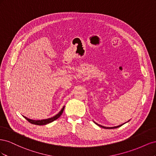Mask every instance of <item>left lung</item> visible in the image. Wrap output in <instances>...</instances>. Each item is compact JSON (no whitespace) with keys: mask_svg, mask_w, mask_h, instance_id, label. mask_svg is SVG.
Here are the masks:
<instances>
[{"mask_svg":"<svg viewBox=\"0 0 156 156\" xmlns=\"http://www.w3.org/2000/svg\"><path fill=\"white\" fill-rule=\"evenodd\" d=\"M127 122H129V121H127ZM94 123H95L96 124H97L98 126H99L100 127H103V128H105V129H114V128H117V127H120V126H122V125L123 124H121V125H119V126H115V127H105V126H101V125H100V124H97L96 122H94Z\"/></svg>","mask_w":156,"mask_h":156,"instance_id":"obj_1","label":"left lung"}]
</instances>
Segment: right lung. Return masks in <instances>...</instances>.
Wrapping results in <instances>:
<instances>
[{
  "label": "right lung",
  "mask_w": 156,
  "mask_h": 156,
  "mask_svg": "<svg viewBox=\"0 0 156 156\" xmlns=\"http://www.w3.org/2000/svg\"><path fill=\"white\" fill-rule=\"evenodd\" d=\"M64 107L65 106H64L62 107V109H61V111L58 113L57 115H56L55 116L51 117V118H49V119H44V120H31V119H28V118H27L26 116H23V117L25 118V119H27L28 121H29L30 123L32 124H35V125H38V126H42V125H46L48 124H49L51 123V122H53L55 120H56V119H58V118L62 115V112L64 111Z\"/></svg>",
  "instance_id": "right-lung-1"
}]
</instances>
